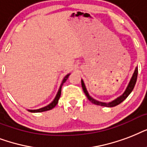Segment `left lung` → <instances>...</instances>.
I'll use <instances>...</instances> for the list:
<instances>
[{"mask_svg":"<svg viewBox=\"0 0 147 147\" xmlns=\"http://www.w3.org/2000/svg\"><path fill=\"white\" fill-rule=\"evenodd\" d=\"M137 74H138V67H136L135 70H134V73L133 76H132L131 79L129 80V84H128V86H127V89L124 91V93L120 96L119 97H117V99H115L114 100L111 101V102H109V103H103V102H100L98 100H96L95 99H94L92 96H90L89 93L87 92V90L86 88V86L84 84V82L83 80H81V85H82V88H83V90H84V94H86V97L88 98L91 103L96 104V105L99 106H103V107H115V106L118 105L120 104V103H122L123 101L125 99L127 98V96H129V94L131 93L132 90H134V86L136 84V79H137Z\"/></svg>","mask_w":147,"mask_h":147,"instance_id":"left-lung-1","label":"left lung"}]
</instances>
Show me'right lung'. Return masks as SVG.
I'll return each mask as SVG.
<instances>
[{
  "mask_svg": "<svg viewBox=\"0 0 147 147\" xmlns=\"http://www.w3.org/2000/svg\"><path fill=\"white\" fill-rule=\"evenodd\" d=\"M70 74H67L65 77H63V80H62V83H61V86H60V88H59V90H58V92H57V95H56L55 98H54V100H53L52 101L50 104H48V105L46 106V107H44L37 109V110H28V111L31 113H40V112H44V111H47V110H51V109H53V108L57 104L58 100H59V99H60V97H61V88H62V86H63V84L65 83L66 80H67L68 77L70 76Z\"/></svg>",
  "mask_w": 147,
  "mask_h": 147,
  "instance_id": "1",
  "label": "right lung"
}]
</instances>
